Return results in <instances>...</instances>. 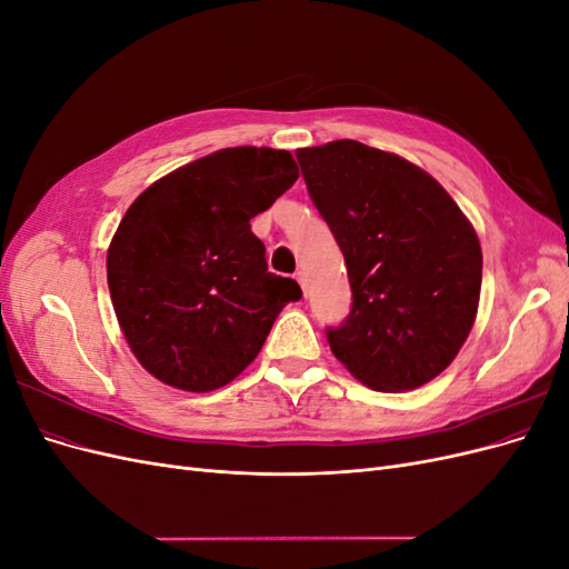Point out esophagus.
Segmentation results:
<instances>
[{
    "mask_svg": "<svg viewBox=\"0 0 569 569\" xmlns=\"http://www.w3.org/2000/svg\"><path fill=\"white\" fill-rule=\"evenodd\" d=\"M297 282L301 284V289H303V295H306V272H301V270L297 272Z\"/></svg>",
    "mask_w": 569,
    "mask_h": 569,
    "instance_id": "esophagus-1",
    "label": "esophagus"
}]
</instances>
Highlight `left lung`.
<instances>
[{
  "label": "left lung",
  "mask_w": 569,
  "mask_h": 569,
  "mask_svg": "<svg viewBox=\"0 0 569 569\" xmlns=\"http://www.w3.org/2000/svg\"><path fill=\"white\" fill-rule=\"evenodd\" d=\"M297 159L349 270L351 313L325 330L332 353L377 391L435 380L477 316L481 247L470 220L396 153L337 140Z\"/></svg>",
  "instance_id": "8db88e82"
}]
</instances>
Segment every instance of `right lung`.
Masks as SVG:
<instances>
[{
  "mask_svg": "<svg viewBox=\"0 0 569 569\" xmlns=\"http://www.w3.org/2000/svg\"><path fill=\"white\" fill-rule=\"evenodd\" d=\"M289 151L234 147L153 182L111 239L107 278L134 358L184 391L226 387L261 351L274 318L301 299L291 278L268 272L251 232L297 182Z\"/></svg>",
  "mask_w": 569,
  "mask_h": 569,
  "instance_id": "right-lung-1",
  "label": "right lung"
}]
</instances>
